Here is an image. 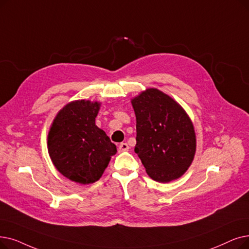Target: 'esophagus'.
I'll list each match as a JSON object with an SVG mask.
<instances>
[{
	"mask_svg": "<svg viewBox=\"0 0 249 249\" xmlns=\"http://www.w3.org/2000/svg\"><path fill=\"white\" fill-rule=\"evenodd\" d=\"M129 145L127 144V143H124V142H122L120 145L118 146V150H119V153H122V151H127V150H129Z\"/></svg>",
	"mask_w": 249,
	"mask_h": 249,
	"instance_id": "obj_1",
	"label": "esophagus"
}]
</instances>
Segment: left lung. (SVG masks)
Instances as JSON below:
<instances>
[{
    "mask_svg": "<svg viewBox=\"0 0 249 249\" xmlns=\"http://www.w3.org/2000/svg\"><path fill=\"white\" fill-rule=\"evenodd\" d=\"M131 103L136 116L134 151L148 176L163 183L181 177L196 147L189 117L179 104L156 89H146Z\"/></svg>",
    "mask_w": 249,
    "mask_h": 249,
    "instance_id": "left-lung-1",
    "label": "left lung"
}]
</instances>
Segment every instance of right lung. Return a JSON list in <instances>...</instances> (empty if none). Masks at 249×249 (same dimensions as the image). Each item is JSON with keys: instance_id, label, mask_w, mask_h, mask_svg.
<instances>
[{"instance_id": "right-lung-1", "label": "right lung", "mask_w": 249, "mask_h": 249, "mask_svg": "<svg viewBox=\"0 0 249 249\" xmlns=\"http://www.w3.org/2000/svg\"><path fill=\"white\" fill-rule=\"evenodd\" d=\"M100 106L84 100L71 102L58 113L48 136L53 164L80 184L98 181L117 153L109 136L95 125Z\"/></svg>"}]
</instances>
